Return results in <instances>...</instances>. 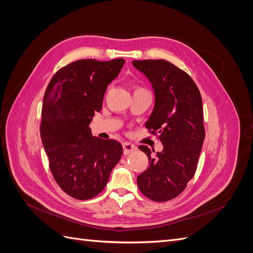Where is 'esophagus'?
Instances as JSON below:
<instances>
[{
  "instance_id": "1",
  "label": "esophagus",
  "mask_w": 253,
  "mask_h": 253,
  "mask_svg": "<svg viewBox=\"0 0 253 253\" xmlns=\"http://www.w3.org/2000/svg\"><path fill=\"white\" fill-rule=\"evenodd\" d=\"M136 145L131 143V142H124V153L125 155H128L131 154V153L136 151Z\"/></svg>"
}]
</instances>
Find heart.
<instances>
[{
	"instance_id": "b5f03b06",
	"label": "heart",
	"mask_w": 253,
	"mask_h": 253,
	"mask_svg": "<svg viewBox=\"0 0 253 253\" xmlns=\"http://www.w3.org/2000/svg\"><path fill=\"white\" fill-rule=\"evenodd\" d=\"M137 89H144V88H141V87H136V88H135V90H137Z\"/></svg>"
}]
</instances>
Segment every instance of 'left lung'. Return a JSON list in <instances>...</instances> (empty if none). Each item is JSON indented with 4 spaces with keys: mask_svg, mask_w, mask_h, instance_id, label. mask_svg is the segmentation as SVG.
Segmentation results:
<instances>
[{
    "mask_svg": "<svg viewBox=\"0 0 253 253\" xmlns=\"http://www.w3.org/2000/svg\"><path fill=\"white\" fill-rule=\"evenodd\" d=\"M132 64L152 83L155 106L145 127L163 142L164 150L151 156L149 167L137 177L140 192L151 201H171L186 189L196 172L205 139L203 101L190 76L166 60H135Z\"/></svg>",
    "mask_w": 253,
    "mask_h": 253,
    "instance_id": "1",
    "label": "left lung"
}]
</instances>
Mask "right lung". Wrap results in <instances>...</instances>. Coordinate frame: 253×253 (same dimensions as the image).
<instances>
[{
  "instance_id": "add662e5",
  "label": "right lung",
  "mask_w": 253,
  "mask_h": 253,
  "mask_svg": "<svg viewBox=\"0 0 253 253\" xmlns=\"http://www.w3.org/2000/svg\"><path fill=\"white\" fill-rule=\"evenodd\" d=\"M125 59L78 60L60 68L42 105L41 139L59 187L76 200L97 196L122 155L120 142L97 138L89 124L102 108L104 93Z\"/></svg>"
}]
</instances>
